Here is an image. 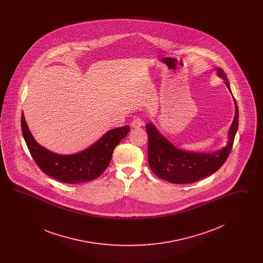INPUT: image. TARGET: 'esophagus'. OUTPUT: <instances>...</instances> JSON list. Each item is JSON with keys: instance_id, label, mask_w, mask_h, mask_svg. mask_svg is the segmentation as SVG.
<instances>
[{"instance_id": "1", "label": "esophagus", "mask_w": 263, "mask_h": 263, "mask_svg": "<svg viewBox=\"0 0 263 263\" xmlns=\"http://www.w3.org/2000/svg\"><path fill=\"white\" fill-rule=\"evenodd\" d=\"M142 125H143V122H142V120H141L140 117H136V118L133 119V121L131 122V126H132L133 128H139V127H141Z\"/></svg>"}]
</instances>
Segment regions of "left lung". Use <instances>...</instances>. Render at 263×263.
Masks as SVG:
<instances>
[{
  "label": "left lung",
  "instance_id": "left-lung-1",
  "mask_svg": "<svg viewBox=\"0 0 263 263\" xmlns=\"http://www.w3.org/2000/svg\"><path fill=\"white\" fill-rule=\"evenodd\" d=\"M217 69V76L224 80L227 88L231 91L230 83L225 72L221 68ZM232 92V91H231ZM235 102V117L228 133L226 147L214 153L188 152L175 147L154 123L146 125L148 134V161L154 174L163 180L175 184H187L217 172L225 163L232 150L238 127V109Z\"/></svg>",
  "mask_w": 263,
  "mask_h": 263
}]
</instances>
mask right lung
I'll return each instance as SVG.
<instances>
[{
  "label": "right lung",
  "instance_id": "1",
  "mask_svg": "<svg viewBox=\"0 0 263 263\" xmlns=\"http://www.w3.org/2000/svg\"><path fill=\"white\" fill-rule=\"evenodd\" d=\"M22 130L26 146L40 170L58 181L76 184L90 181L106 170L114 148L127 136L130 127L111 129L87 149L71 155L56 154L39 145L28 129L24 113Z\"/></svg>",
  "mask_w": 263,
  "mask_h": 263
}]
</instances>
